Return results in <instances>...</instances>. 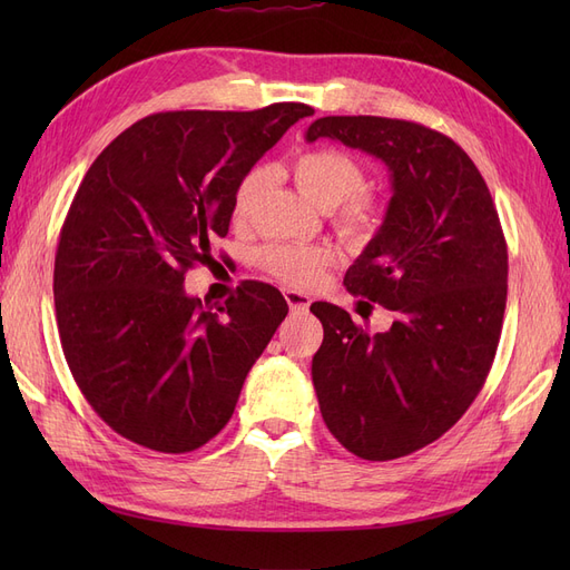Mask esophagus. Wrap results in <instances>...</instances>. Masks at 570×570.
Listing matches in <instances>:
<instances>
[{
    "label": "esophagus",
    "mask_w": 570,
    "mask_h": 570,
    "mask_svg": "<svg viewBox=\"0 0 570 570\" xmlns=\"http://www.w3.org/2000/svg\"><path fill=\"white\" fill-rule=\"evenodd\" d=\"M285 295V302L289 304L292 312H306L308 306H312V297L304 295V292H297V289H283Z\"/></svg>",
    "instance_id": "obj_1"
}]
</instances>
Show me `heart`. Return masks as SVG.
<instances>
[{
	"label": "heart",
	"mask_w": 570,
	"mask_h": 570,
	"mask_svg": "<svg viewBox=\"0 0 570 570\" xmlns=\"http://www.w3.org/2000/svg\"><path fill=\"white\" fill-rule=\"evenodd\" d=\"M292 178L299 193L321 209H333L340 230L350 237H368L381 223V202L364 193L366 174L347 151L333 147L306 149L292 164ZM266 187V170L254 168L239 180L233 195L230 216L245 223L256 197ZM258 266L292 287L314 285L333 264L335 252L327 245H266L258 252Z\"/></svg>",
	"instance_id": "b5f03b06"
}]
</instances>
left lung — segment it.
Returning a JSON list of instances; mask_svg holds the SVG:
<instances>
[{"instance_id": "8db88e82", "label": "left lung", "mask_w": 570, "mask_h": 570, "mask_svg": "<svg viewBox=\"0 0 570 570\" xmlns=\"http://www.w3.org/2000/svg\"><path fill=\"white\" fill-rule=\"evenodd\" d=\"M381 159L392 197L344 275L352 295L394 312L371 335L333 304H314L323 344L312 361L327 430L368 461L435 442L473 404L494 361L509 254L490 189L450 137L381 116H325L306 130Z\"/></svg>"}]
</instances>
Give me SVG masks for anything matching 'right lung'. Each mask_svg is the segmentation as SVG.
<instances>
[{
  "label": "right lung",
  "mask_w": 570,
  "mask_h": 570,
  "mask_svg": "<svg viewBox=\"0 0 570 570\" xmlns=\"http://www.w3.org/2000/svg\"><path fill=\"white\" fill-rule=\"evenodd\" d=\"M312 114L295 101L151 114L85 174L59 237L55 306L68 368L118 435L185 454L230 421L287 302L245 281L206 308L185 292V273L228 235L239 180Z\"/></svg>",
  "instance_id": "right-lung-1"
}]
</instances>
